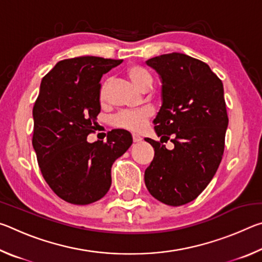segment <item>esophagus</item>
Masks as SVG:
<instances>
[{
  "instance_id": "obj_1",
  "label": "esophagus",
  "mask_w": 262,
  "mask_h": 262,
  "mask_svg": "<svg viewBox=\"0 0 262 262\" xmlns=\"http://www.w3.org/2000/svg\"><path fill=\"white\" fill-rule=\"evenodd\" d=\"M133 141L134 142H141L142 141V137L137 134H133Z\"/></svg>"
}]
</instances>
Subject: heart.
<instances>
[{"instance_id":"obj_1","label":"heart","mask_w":262,"mask_h":262,"mask_svg":"<svg viewBox=\"0 0 262 262\" xmlns=\"http://www.w3.org/2000/svg\"><path fill=\"white\" fill-rule=\"evenodd\" d=\"M127 76L129 77L132 83L134 85L142 90V89L151 85L152 77L150 75L149 70L139 64L129 66L126 70ZM108 86V81L103 83L100 88V100H104L106 97V90ZM152 110L150 107H142L134 111H126V112H121L114 118V125L125 128V129L132 130V132H140L147 125V121L151 118Z\"/></svg>"}]
</instances>
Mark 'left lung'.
Returning <instances> with one entry per match:
<instances>
[{
	"mask_svg": "<svg viewBox=\"0 0 262 262\" xmlns=\"http://www.w3.org/2000/svg\"><path fill=\"white\" fill-rule=\"evenodd\" d=\"M145 63L161 77L163 103L154 120L161 142L145 139L155 156L144 183L158 201L183 206L207 187L223 156L229 123L223 83L205 62L181 53ZM163 138H170L175 148L166 149Z\"/></svg>",
	"mask_w": 262,
	"mask_h": 262,
	"instance_id": "8db88e82",
	"label": "left lung"
}]
</instances>
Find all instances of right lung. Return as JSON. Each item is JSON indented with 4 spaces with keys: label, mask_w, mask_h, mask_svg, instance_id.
I'll list each match as a JSON object with an SVG mask.
<instances>
[{
    "label": "right lung",
    "mask_w": 262,
    "mask_h": 262,
    "mask_svg": "<svg viewBox=\"0 0 262 262\" xmlns=\"http://www.w3.org/2000/svg\"><path fill=\"white\" fill-rule=\"evenodd\" d=\"M122 60L78 56L59 61L40 84L33 106L32 145L43 179L73 205L100 200L111 187V167L133 143L129 132L88 142L100 112V79Z\"/></svg>",
    "instance_id": "obj_1"
}]
</instances>
